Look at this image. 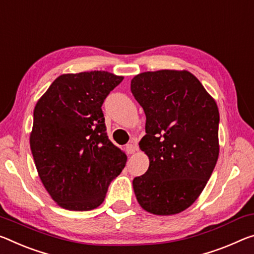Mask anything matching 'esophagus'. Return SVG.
<instances>
[{"label":"esophagus","mask_w":254,"mask_h":254,"mask_svg":"<svg viewBox=\"0 0 254 254\" xmlns=\"http://www.w3.org/2000/svg\"><path fill=\"white\" fill-rule=\"evenodd\" d=\"M136 151V146L134 143H128L127 144V154H134V152Z\"/></svg>","instance_id":"obj_1"}]
</instances>
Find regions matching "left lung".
Masks as SVG:
<instances>
[{"label":"left lung","mask_w":254,"mask_h":254,"mask_svg":"<svg viewBox=\"0 0 254 254\" xmlns=\"http://www.w3.org/2000/svg\"><path fill=\"white\" fill-rule=\"evenodd\" d=\"M131 91L146 114L139 147L148 171L134 178L144 210L170 216L188 209L203 191L219 155V112L215 99L189 71L142 72Z\"/></svg>","instance_id":"1"}]
</instances>
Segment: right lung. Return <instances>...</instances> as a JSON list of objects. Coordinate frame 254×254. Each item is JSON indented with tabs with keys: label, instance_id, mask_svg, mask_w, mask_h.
<instances>
[{
	"label": "right lung",
	"instance_id": "obj_1",
	"mask_svg": "<svg viewBox=\"0 0 254 254\" xmlns=\"http://www.w3.org/2000/svg\"><path fill=\"white\" fill-rule=\"evenodd\" d=\"M123 76L107 71L62 74L36 104L30 133L39 179L60 207L97 208L127 155L106 133L102 105Z\"/></svg>",
	"mask_w": 254,
	"mask_h": 254
}]
</instances>
